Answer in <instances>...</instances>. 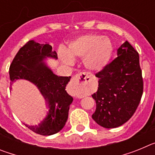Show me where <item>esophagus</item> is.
Segmentation results:
<instances>
[{
	"label": "esophagus",
	"mask_w": 155,
	"mask_h": 155,
	"mask_svg": "<svg viewBox=\"0 0 155 155\" xmlns=\"http://www.w3.org/2000/svg\"><path fill=\"white\" fill-rule=\"evenodd\" d=\"M90 73H79L75 74L71 80V84L74 87H84L87 82L91 80Z\"/></svg>",
	"instance_id": "1"
}]
</instances>
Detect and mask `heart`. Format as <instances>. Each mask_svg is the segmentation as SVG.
<instances>
[{"label": "heart", "instance_id": "heart-1", "mask_svg": "<svg viewBox=\"0 0 155 155\" xmlns=\"http://www.w3.org/2000/svg\"><path fill=\"white\" fill-rule=\"evenodd\" d=\"M112 52L113 45L108 38L87 34L70 42L68 51L61 48L58 56L68 65L73 64V57H84V64L87 69L99 71L109 62Z\"/></svg>", "mask_w": 155, "mask_h": 155}]
</instances>
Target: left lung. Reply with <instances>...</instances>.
Wrapping results in <instances>:
<instances>
[{
	"mask_svg": "<svg viewBox=\"0 0 155 155\" xmlns=\"http://www.w3.org/2000/svg\"><path fill=\"white\" fill-rule=\"evenodd\" d=\"M117 52L118 57L95 74L98 88L92 94L96 102L92 119L108 129L120 127L132 117L143 90L137 51L126 40Z\"/></svg>",
	"mask_w": 155,
	"mask_h": 155,
	"instance_id": "obj_1",
	"label": "left lung"
}]
</instances>
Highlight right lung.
I'll return each mask as SVG.
<instances>
[{
  "mask_svg": "<svg viewBox=\"0 0 155 155\" xmlns=\"http://www.w3.org/2000/svg\"><path fill=\"white\" fill-rule=\"evenodd\" d=\"M46 57L57 59L56 52L49 44L27 42L18 50L9 68L11 85L17 79H25L38 87L49 105V113L38 126L25 125L35 134L49 136L62 130L68 118L73 98L66 91L70 77L57 76L46 67L42 60Z\"/></svg>",
  "mask_w": 155,
  "mask_h": 155,
  "instance_id": "1",
  "label": "right lung"
}]
</instances>
